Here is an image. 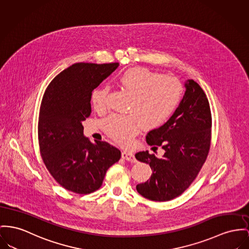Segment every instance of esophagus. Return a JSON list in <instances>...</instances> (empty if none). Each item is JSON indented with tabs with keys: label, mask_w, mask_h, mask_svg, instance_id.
I'll list each match as a JSON object with an SVG mask.
<instances>
[{
	"label": "esophagus",
	"mask_w": 249,
	"mask_h": 249,
	"mask_svg": "<svg viewBox=\"0 0 249 249\" xmlns=\"http://www.w3.org/2000/svg\"><path fill=\"white\" fill-rule=\"evenodd\" d=\"M122 158L124 160H125L130 161V162H136L137 161L134 154H133L132 152H130V151H124V152H122Z\"/></svg>",
	"instance_id": "obj_1"
}]
</instances>
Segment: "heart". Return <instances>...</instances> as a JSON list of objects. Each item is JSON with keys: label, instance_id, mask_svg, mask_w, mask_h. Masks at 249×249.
<instances>
[{"label": "heart", "instance_id": "obj_1", "mask_svg": "<svg viewBox=\"0 0 249 249\" xmlns=\"http://www.w3.org/2000/svg\"><path fill=\"white\" fill-rule=\"evenodd\" d=\"M118 82L131 95L127 111L132 114H112L105 119L103 128L122 145H129L142 126L153 129L162 125L182 100L183 86L179 80L148 68H130L119 75ZM107 94L108 88L106 86L91 91L89 98L94 109L106 108Z\"/></svg>", "mask_w": 249, "mask_h": 249}]
</instances>
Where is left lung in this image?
<instances>
[{
	"label": "left lung",
	"instance_id": "8db88e82",
	"mask_svg": "<svg viewBox=\"0 0 249 249\" xmlns=\"http://www.w3.org/2000/svg\"><path fill=\"white\" fill-rule=\"evenodd\" d=\"M182 100L163 125L146 136L149 145L165 151L159 159L148 151L136 159L149 164L152 176L136 186L138 193L152 201H168L180 196L192 184L206 161L212 135V113L208 98L193 79L185 82Z\"/></svg>",
	"mask_w": 249,
	"mask_h": 249
}]
</instances>
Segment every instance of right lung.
Instances as JSON below:
<instances>
[{
    "label": "right lung",
    "instance_id": "obj_1",
    "mask_svg": "<svg viewBox=\"0 0 249 249\" xmlns=\"http://www.w3.org/2000/svg\"><path fill=\"white\" fill-rule=\"evenodd\" d=\"M119 63H75L57 74L40 105L38 143L43 162L55 181L79 195L98 190L121 151L107 142L92 143L82 122L90 115V93Z\"/></svg>",
    "mask_w": 249,
    "mask_h": 249
}]
</instances>
